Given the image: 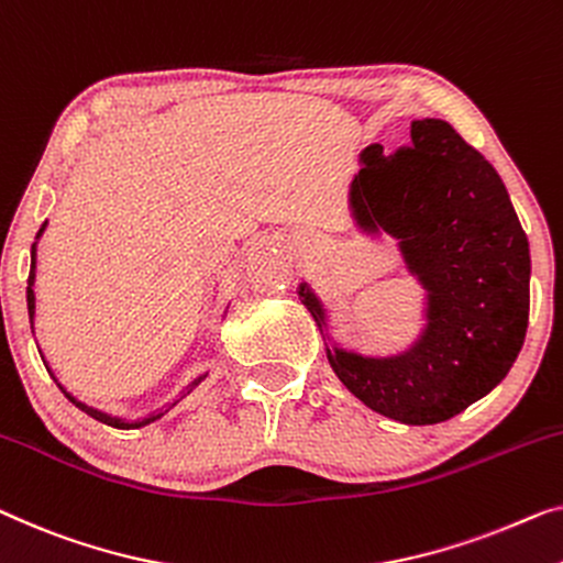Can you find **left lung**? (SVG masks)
Masks as SVG:
<instances>
[{
    "label": "left lung",
    "instance_id": "left-lung-1",
    "mask_svg": "<svg viewBox=\"0 0 563 563\" xmlns=\"http://www.w3.org/2000/svg\"><path fill=\"white\" fill-rule=\"evenodd\" d=\"M351 184L362 228L399 240L430 290L427 329L407 354L364 358L329 351L354 397L405 424H438L485 397L510 372L528 329L526 232L498 172L450 123L412 121V144H372ZM310 316L323 310L300 285Z\"/></svg>",
    "mask_w": 563,
    "mask_h": 563
}]
</instances>
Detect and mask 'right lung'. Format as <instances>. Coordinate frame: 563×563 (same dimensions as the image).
Instances as JSON below:
<instances>
[{"label":"right lung","mask_w":563,"mask_h":563,"mask_svg":"<svg viewBox=\"0 0 563 563\" xmlns=\"http://www.w3.org/2000/svg\"><path fill=\"white\" fill-rule=\"evenodd\" d=\"M42 230H45V228H42ZM42 230H40L37 234H42ZM32 283H35V247H32V267H30V278H27V310H30V318H32V313H35V292H32ZM199 382H201V376H199V379H197L195 384H191V387H189L187 391H184V394H189L191 389L197 387ZM184 394H181V397H184ZM65 397L70 399L75 407L82 409V412L90 415V417H93V419H98V422H103V424H111V427H119V430H129V427H141V424H148V422H154V419H158V417L164 415V412H162V415H154V417L144 419V422H131V424H129V422H121V419H113V417H108V415H103V412H98V409H93V407H86V405H80V401H75V399L70 397V394H65ZM181 397H179V399H181ZM179 399H176V401H179ZM176 401H174V405H176Z\"/></svg>","instance_id":"obj_1"}]
</instances>
